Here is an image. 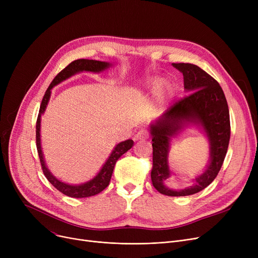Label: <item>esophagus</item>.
Segmentation results:
<instances>
[{
    "mask_svg": "<svg viewBox=\"0 0 258 258\" xmlns=\"http://www.w3.org/2000/svg\"><path fill=\"white\" fill-rule=\"evenodd\" d=\"M148 137H150V133H148L147 130H144V128H141L137 132V134L135 135V140L138 141V140H146L148 139Z\"/></svg>",
    "mask_w": 258,
    "mask_h": 258,
    "instance_id": "esophagus-1",
    "label": "esophagus"
}]
</instances>
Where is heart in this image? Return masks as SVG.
Masks as SVG:
<instances>
[{"label": "heart", "mask_w": 258, "mask_h": 258, "mask_svg": "<svg viewBox=\"0 0 258 258\" xmlns=\"http://www.w3.org/2000/svg\"><path fill=\"white\" fill-rule=\"evenodd\" d=\"M156 86H157V87H160V86L162 87V83H160V81H157V83H156Z\"/></svg>", "instance_id": "obj_1"}]
</instances>
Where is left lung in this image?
Here are the masks:
<instances>
[{
  "instance_id": "obj_1",
  "label": "left lung",
  "mask_w": 258,
  "mask_h": 258,
  "mask_svg": "<svg viewBox=\"0 0 258 258\" xmlns=\"http://www.w3.org/2000/svg\"><path fill=\"white\" fill-rule=\"evenodd\" d=\"M172 66L183 73L184 88L190 94L174 102L150 126L153 137L151 177L160 194L184 197L203 190L221 170L230 140V116L224 91L212 76L192 63L180 62ZM189 124L201 125L205 130L211 145V161L194 185L182 191H173L164 184L170 176L167 160L169 144L171 137Z\"/></svg>"
}]
</instances>
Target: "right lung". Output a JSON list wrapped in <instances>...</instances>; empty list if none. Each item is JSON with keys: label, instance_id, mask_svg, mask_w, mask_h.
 Here are the masks:
<instances>
[{"label": "right lung", "instance_id": "obj_1", "mask_svg": "<svg viewBox=\"0 0 258 258\" xmlns=\"http://www.w3.org/2000/svg\"><path fill=\"white\" fill-rule=\"evenodd\" d=\"M111 66V63L104 62V61H99V60H93V59H76L72 61L71 63L68 64L63 70H61L56 76L52 80V83L50 84L49 88L47 89L44 98L42 100V103H40L39 107V113L37 116L36 120V147H37V153L40 161V165H42L43 172L45 174V177L47 180L55 187L58 191L61 194L71 197V198H88L92 197L95 195H98L101 192L104 188L107 187V185L110 184L111 178H112V173L115 167V164L117 160L125 154L128 150H131L132 146L134 145V141L132 139L125 140L123 142L118 143L114 151L112 152L111 156L108 157L105 163L103 164L102 168L100 171L96 174V177H94L92 180H90L87 183L80 184V185H70L63 183L59 180H57L54 175L49 171V169L46 166L45 160H44V155L42 152V146H40V117H42V114H44L48 101L51 96V89L53 87H55L56 85L60 84L61 81L68 79L69 77L75 75L76 73L83 72V71H89V72H101L105 69H107L108 67Z\"/></svg>", "mask_w": 258, "mask_h": 258}]
</instances>
